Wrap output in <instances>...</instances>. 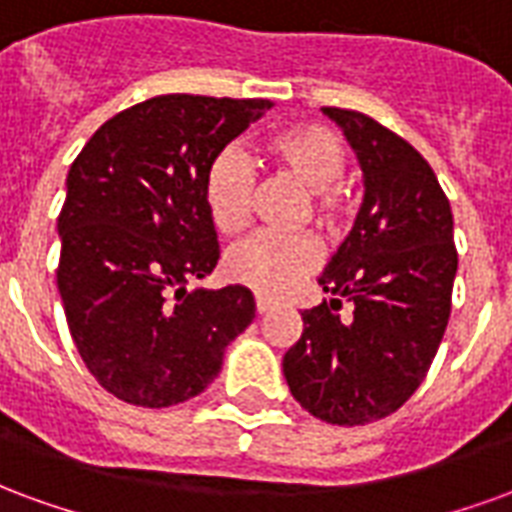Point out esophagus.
Here are the masks:
<instances>
[{"mask_svg":"<svg viewBox=\"0 0 512 512\" xmlns=\"http://www.w3.org/2000/svg\"><path fill=\"white\" fill-rule=\"evenodd\" d=\"M272 311V302L267 297H256V313H267Z\"/></svg>","mask_w":512,"mask_h":512,"instance_id":"1","label":"esophagus"}]
</instances>
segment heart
Here are the masks:
<instances>
[{"mask_svg": "<svg viewBox=\"0 0 512 512\" xmlns=\"http://www.w3.org/2000/svg\"><path fill=\"white\" fill-rule=\"evenodd\" d=\"M272 166L305 190L302 218L311 215L322 229H335L343 218V193L335 185L346 169V147L338 133L324 125H292L264 144ZM253 171L240 149L226 147L212 158L204 179V201L212 223L223 234H240L253 210ZM319 242L311 234H253L231 245L223 272L231 283L248 286L264 297H281L316 270Z\"/></svg>", "mask_w": 512, "mask_h": 512, "instance_id": "b5f03b06", "label": "heart"}]
</instances>
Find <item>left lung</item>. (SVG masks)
Wrapping results in <instances>:
<instances>
[{"label":"left lung","instance_id":"left-lung-1","mask_svg":"<svg viewBox=\"0 0 512 512\" xmlns=\"http://www.w3.org/2000/svg\"><path fill=\"white\" fill-rule=\"evenodd\" d=\"M322 111L354 149L365 193L319 275L333 300L302 311L305 330L283 354V376L313 417L365 425L409 401L442 343L458 270L453 212L412 144L360 111ZM341 301L353 302L349 320L334 313Z\"/></svg>","mask_w":512,"mask_h":512}]
</instances>
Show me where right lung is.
Listing matches in <instances>:
<instances>
[{"mask_svg":"<svg viewBox=\"0 0 512 512\" xmlns=\"http://www.w3.org/2000/svg\"><path fill=\"white\" fill-rule=\"evenodd\" d=\"M270 100L160 95L95 130L67 171L57 286L103 390L163 409L199 395L253 322L245 286L196 289L220 259L204 201L212 158Z\"/></svg>","mask_w":512,"mask_h":512,"instance_id":"add662e5","label":"right lung"}]
</instances>
